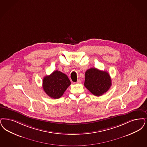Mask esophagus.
<instances>
[{"label":"esophagus","mask_w":147,"mask_h":147,"mask_svg":"<svg viewBox=\"0 0 147 147\" xmlns=\"http://www.w3.org/2000/svg\"><path fill=\"white\" fill-rule=\"evenodd\" d=\"M76 83H77V84H80V83H81V80H80V79H79L77 80Z\"/></svg>","instance_id":"1"}]
</instances>
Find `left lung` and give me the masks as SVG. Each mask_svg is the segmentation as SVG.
Segmentation results:
<instances>
[{
    "label": "left lung",
    "instance_id": "8db88e82",
    "mask_svg": "<svg viewBox=\"0 0 147 147\" xmlns=\"http://www.w3.org/2000/svg\"><path fill=\"white\" fill-rule=\"evenodd\" d=\"M112 85L111 78L106 71L91 68L85 72L84 86L96 96L105 94Z\"/></svg>",
    "mask_w": 147,
    "mask_h": 147
}]
</instances>
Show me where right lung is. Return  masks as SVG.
Returning <instances> with one entry per match:
<instances>
[{"label":"right lung","instance_id":"right-lung-1","mask_svg":"<svg viewBox=\"0 0 147 147\" xmlns=\"http://www.w3.org/2000/svg\"><path fill=\"white\" fill-rule=\"evenodd\" d=\"M71 82L68 76L60 71H54L50 75L45 76L42 80V88L51 98H60Z\"/></svg>","mask_w":147,"mask_h":147}]
</instances>
